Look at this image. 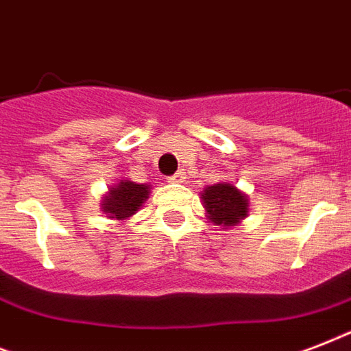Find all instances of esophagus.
I'll use <instances>...</instances> for the list:
<instances>
[{
	"label": "esophagus",
	"mask_w": 351,
	"mask_h": 351,
	"mask_svg": "<svg viewBox=\"0 0 351 351\" xmlns=\"http://www.w3.org/2000/svg\"><path fill=\"white\" fill-rule=\"evenodd\" d=\"M186 173L184 171H178V173H175L173 176H169V182H175V184H182V182H186Z\"/></svg>",
	"instance_id": "1"
}]
</instances>
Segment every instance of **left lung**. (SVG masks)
Returning <instances> with one entry per match:
<instances>
[{"instance_id": "8db88e82", "label": "left lung", "mask_w": 351, "mask_h": 351, "mask_svg": "<svg viewBox=\"0 0 351 351\" xmlns=\"http://www.w3.org/2000/svg\"><path fill=\"white\" fill-rule=\"evenodd\" d=\"M202 202L208 211V219L215 226H222V228L239 224L240 220L247 217V209H250L247 197L228 182L206 187L202 191Z\"/></svg>"}]
</instances>
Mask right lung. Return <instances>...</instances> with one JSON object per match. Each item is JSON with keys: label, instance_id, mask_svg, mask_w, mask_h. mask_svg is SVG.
I'll return each mask as SVG.
<instances>
[{"label": "right lung", "instance_id": "1", "mask_svg": "<svg viewBox=\"0 0 351 351\" xmlns=\"http://www.w3.org/2000/svg\"><path fill=\"white\" fill-rule=\"evenodd\" d=\"M151 187L147 184H136L131 180H120L109 189L101 200V211L107 219L127 220L142 208V204L149 198Z\"/></svg>", "mask_w": 351, "mask_h": 351}]
</instances>
